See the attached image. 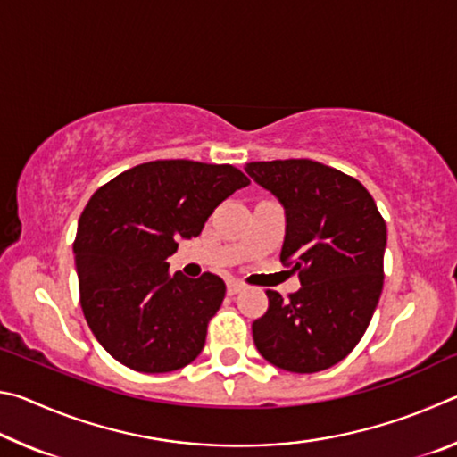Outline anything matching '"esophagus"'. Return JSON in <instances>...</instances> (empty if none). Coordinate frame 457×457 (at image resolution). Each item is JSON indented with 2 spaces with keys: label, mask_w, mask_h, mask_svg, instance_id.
<instances>
[{
  "label": "esophagus",
  "mask_w": 457,
  "mask_h": 457,
  "mask_svg": "<svg viewBox=\"0 0 457 457\" xmlns=\"http://www.w3.org/2000/svg\"><path fill=\"white\" fill-rule=\"evenodd\" d=\"M244 290V284L242 282H237V280H229L228 282V294L229 296H236L237 292H242Z\"/></svg>",
  "instance_id": "1"
}]
</instances>
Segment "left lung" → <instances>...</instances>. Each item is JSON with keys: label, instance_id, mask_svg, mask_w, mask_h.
Returning <instances> with one entry per match:
<instances>
[{"label": "left lung", "instance_id": "1", "mask_svg": "<svg viewBox=\"0 0 457 457\" xmlns=\"http://www.w3.org/2000/svg\"><path fill=\"white\" fill-rule=\"evenodd\" d=\"M245 173L280 201V262L300 274L290 300L268 290L252 324L258 353L290 373H319L343 361L365 335L383 290L386 226L353 177L311 159L247 163Z\"/></svg>", "mask_w": 457, "mask_h": 457}]
</instances>
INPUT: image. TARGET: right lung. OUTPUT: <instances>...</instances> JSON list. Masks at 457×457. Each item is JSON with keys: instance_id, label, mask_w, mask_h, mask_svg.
<instances>
[{"instance_id": "obj_1", "label": "right lung", "mask_w": 457, "mask_h": 457, "mask_svg": "<svg viewBox=\"0 0 457 457\" xmlns=\"http://www.w3.org/2000/svg\"><path fill=\"white\" fill-rule=\"evenodd\" d=\"M245 185L231 165L151 161L90 197L74 262L84 319L111 357L138 373H169L199 357L226 284L210 272L171 276L167 258Z\"/></svg>"}]
</instances>
